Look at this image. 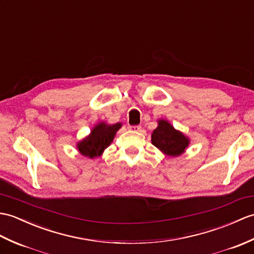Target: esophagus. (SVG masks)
<instances>
[{"label":"esophagus","instance_id":"esophagus-1","mask_svg":"<svg viewBox=\"0 0 254 254\" xmlns=\"http://www.w3.org/2000/svg\"><path fill=\"white\" fill-rule=\"evenodd\" d=\"M128 128L131 129V131H134V132H139L141 129V127L140 126H132V127H129Z\"/></svg>","mask_w":254,"mask_h":254}]
</instances>
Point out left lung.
<instances>
[{
	"label": "left lung",
	"mask_w": 254,
	"mask_h": 254,
	"mask_svg": "<svg viewBox=\"0 0 254 254\" xmlns=\"http://www.w3.org/2000/svg\"><path fill=\"white\" fill-rule=\"evenodd\" d=\"M158 127L151 134V144L167 157H179L190 144V137L176 129L166 119H159Z\"/></svg>",
	"instance_id": "8db88e82"
}]
</instances>
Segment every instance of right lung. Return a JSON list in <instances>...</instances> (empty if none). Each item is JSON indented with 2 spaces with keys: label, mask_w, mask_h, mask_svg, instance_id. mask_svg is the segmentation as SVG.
I'll return each mask as SVG.
<instances>
[{
  "label": "right lung",
  "mask_w": 254,
  "mask_h": 254,
  "mask_svg": "<svg viewBox=\"0 0 254 254\" xmlns=\"http://www.w3.org/2000/svg\"><path fill=\"white\" fill-rule=\"evenodd\" d=\"M121 127L122 123L120 122L115 125H108L105 121L98 122L91 129V133L87 136L76 143V149L85 158L94 159L100 157L104 150L113 143L117 132Z\"/></svg>",
  "instance_id": "obj_1"
}]
</instances>
